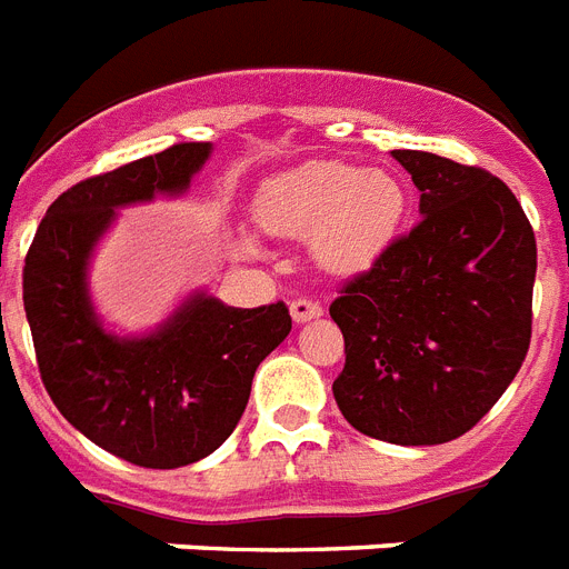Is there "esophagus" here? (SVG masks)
<instances>
[{"mask_svg": "<svg viewBox=\"0 0 569 569\" xmlns=\"http://www.w3.org/2000/svg\"><path fill=\"white\" fill-rule=\"evenodd\" d=\"M290 317H293L296 326L311 322V319L322 317V305L311 302V299H296V302H290Z\"/></svg>", "mask_w": 569, "mask_h": 569, "instance_id": "1", "label": "esophagus"}]
</instances>
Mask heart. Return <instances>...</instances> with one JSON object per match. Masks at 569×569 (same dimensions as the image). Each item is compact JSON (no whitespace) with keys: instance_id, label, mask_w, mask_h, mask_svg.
<instances>
[{"instance_id":"obj_1","label":"heart","mask_w":569,"mask_h":569,"mask_svg":"<svg viewBox=\"0 0 569 569\" xmlns=\"http://www.w3.org/2000/svg\"><path fill=\"white\" fill-rule=\"evenodd\" d=\"M410 211L407 186L392 171L317 159L267 180L256 194V220L279 238L311 241L322 270L360 276L396 247ZM243 256H261L252 234L238 238Z\"/></svg>"}]
</instances>
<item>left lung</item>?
Here are the masks:
<instances>
[{
	"label": "left lung",
	"mask_w": 569,
	"mask_h": 569,
	"mask_svg": "<svg viewBox=\"0 0 569 569\" xmlns=\"http://www.w3.org/2000/svg\"><path fill=\"white\" fill-rule=\"evenodd\" d=\"M421 223L346 284L335 401L355 430L419 448L468 433L503 396L532 337L535 232L509 186L425 150H392Z\"/></svg>",
	"instance_id": "left-lung-1"
}]
</instances>
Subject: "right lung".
Here are the masks:
<instances>
[{"label":"right lung","instance_id":"add662e5","mask_svg":"<svg viewBox=\"0 0 569 569\" xmlns=\"http://www.w3.org/2000/svg\"><path fill=\"white\" fill-rule=\"evenodd\" d=\"M209 159V142H186L78 182L49 206L26 258L22 302L51 401L89 442L142 468L214 453L247 410L258 363L290 335L281 302L232 308L203 288L139 335L98 311L89 270L119 209L177 200Z\"/></svg>","mask_w":569,"mask_h":569}]
</instances>
